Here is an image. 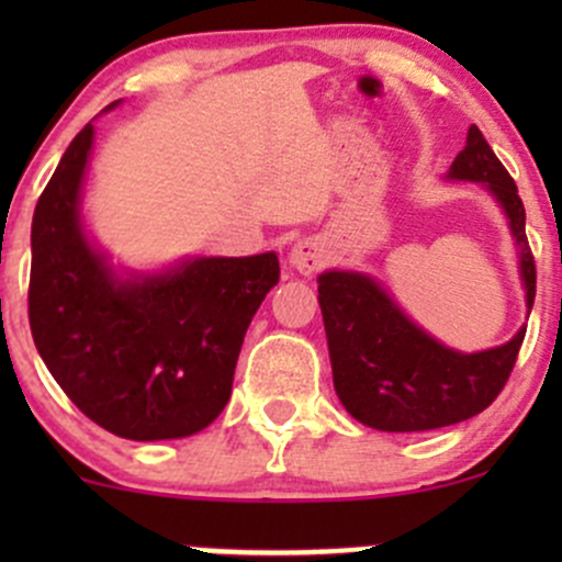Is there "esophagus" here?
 <instances>
[{
	"label": "esophagus",
	"instance_id": "1",
	"mask_svg": "<svg viewBox=\"0 0 562 562\" xmlns=\"http://www.w3.org/2000/svg\"><path fill=\"white\" fill-rule=\"evenodd\" d=\"M326 249L317 239H299L288 252V263L299 271V274H315L326 266Z\"/></svg>",
	"mask_w": 562,
	"mask_h": 562
}]
</instances>
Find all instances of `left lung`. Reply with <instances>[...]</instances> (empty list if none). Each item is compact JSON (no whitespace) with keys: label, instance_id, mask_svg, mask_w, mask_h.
Wrapping results in <instances>:
<instances>
[{"label":"left lung","instance_id":"1","mask_svg":"<svg viewBox=\"0 0 562 562\" xmlns=\"http://www.w3.org/2000/svg\"><path fill=\"white\" fill-rule=\"evenodd\" d=\"M449 179L475 181L501 203L517 245L530 313L536 263L527 247L522 198L475 124H470L464 149L451 162ZM317 302L334 391L356 422L381 432H427L479 416L506 386L525 339L522 326L497 348L479 353L449 348L413 323L386 288L364 271H323Z\"/></svg>","mask_w":562,"mask_h":562}]
</instances>
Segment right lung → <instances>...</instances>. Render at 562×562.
<instances>
[{
  "instance_id": "1",
  "label": "right lung",
  "mask_w": 562,
  "mask_h": 562,
  "mask_svg": "<svg viewBox=\"0 0 562 562\" xmlns=\"http://www.w3.org/2000/svg\"><path fill=\"white\" fill-rule=\"evenodd\" d=\"M92 144L89 122L35 206L32 337L61 391L108 432L187 438L228 405L247 326L280 280V260L260 252L187 258L160 271L113 269L83 231Z\"/></svg>"
}]
</instances>
